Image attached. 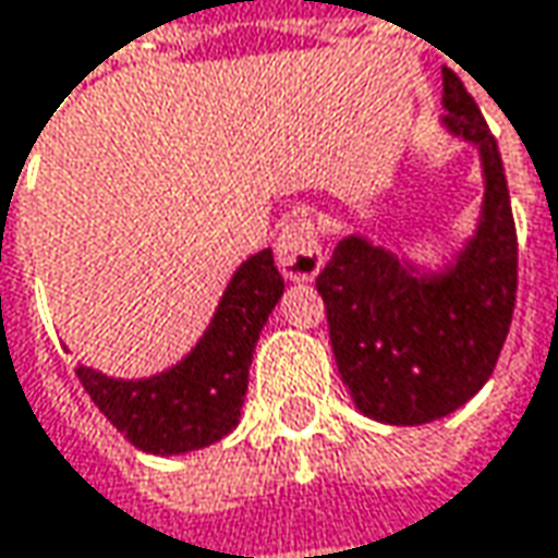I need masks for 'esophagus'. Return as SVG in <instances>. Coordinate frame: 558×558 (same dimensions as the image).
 Returning a JSON list of instances; mask_svg holds the SVG:
<instances>
[{
  "label": "esophagus",
  "mask_w": 558,
  "mask_h": 558,
  "mask_svg": "<svg viewBox=\"0 0 558 558\" xmlns=\"http://www.w3.org/2000/svg\"><path fill=\"white\" fill-rule=\"evenodd\" d=\"M276 263L286 279L292 282H311L324 269V251H320V234L311 219H289L279 228L276 238Z\"/></svg>",
  "instance_id": "esophagus-1"
}]
</instances>
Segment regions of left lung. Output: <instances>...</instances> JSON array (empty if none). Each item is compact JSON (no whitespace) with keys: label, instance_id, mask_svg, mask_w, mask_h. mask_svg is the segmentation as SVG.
I'll return each mask as SVG.
<instances>
[{"label":"left lung","instance_id":"8db88e82","mask_svg":"<svg viewBox=\"0 0 558 558\" xmlns=\"http://www.w3.org/2000/svg\"><path fill=\"white\" fill-rule=\"evenodd\" d=\"M441 126L480 148L483 209L441 272L349 234L317 276L342 384L359 413L422 425L460 410L493 375L518 292V234L496 136L451 69Z\"/></svg>","mask_w":558,"mask_h":558}]
</instances>
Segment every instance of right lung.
I'll list each match as a JSON object with an SVG mask.
<instances>
[{
  "label": "right lung",
  "instance_id": "add662e5",
  "mask_svg": "<svg viewBox=\"0 0 558 558\" xmlns=\"http://www.w3.org/2000/svg\"><path fill=\"white\" fill-rule=\"evenodd\" d=\"M282 289L266 247L238 266L213 324L178 365L140 380L107 378L88 365H78L75 375L110 425L140 451L168 458L216 445L241 418L251 359Z\"/></svg>",
  "mask_w": 558,
  "mask_h": 558
}]
</instances>
